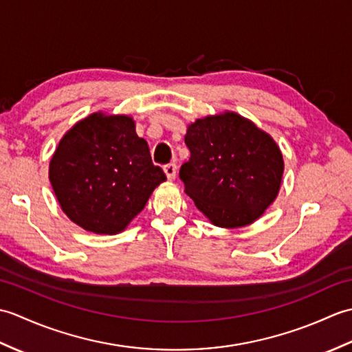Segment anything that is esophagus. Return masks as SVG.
Segmentation results:
<instances>
[{
  "label": "esophagus",
  "mask_w": 352,
  "mask_h": 352,
  "mask_svg": "<svg viewBox=\"0 0 352 352\" xmlns=\"http://www.w3.org/2000/svg\"><path fill=\"white\" fill-rule=\"evenodd\" d=\"M164 174H166L168 180H174L175 175H177V164L175 163H169V164H164L163 166Z\"/></svg>",
  "instance_id": "34e87169"
}]
</instances>
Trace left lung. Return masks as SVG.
Returning a JSON list of instances; mask_svg holds the SVG:
<instances>
[{"label":"left lung","instance_id":"left-lung-1","mask_svg":"<svg viewBox=\"0 0 352 352\" xmlns=\"http://www.w3.org/2000/svg\"><path fill=\"white\" fill-rule=\"evenodd\" d=\"M190 159L182 164L184 192L214 226L243 227L274 203L284 170L274 139L237 113L207 116L184 138Z\"/></svg>","mask_w":352,"mask_h":352}]
</instances>
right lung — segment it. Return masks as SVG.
<instances>
[{
  "label": "right lung",
  "mask_w": 352,
  "mask_h": 352,
  "mask_svg": "<svg viewBox=\"0 0 352 352\" xmlns=\"http://www.w3.org/2000/svg\"><path fill=\"white\" fill-rule=\"evenodd\" d=\"M166 175L129 116L94 113L65 134L50 182L66 216L96 234H116L138 216Z\"/></svg>",
  "instance_id": "right-lung-1"
}]
</instances>
